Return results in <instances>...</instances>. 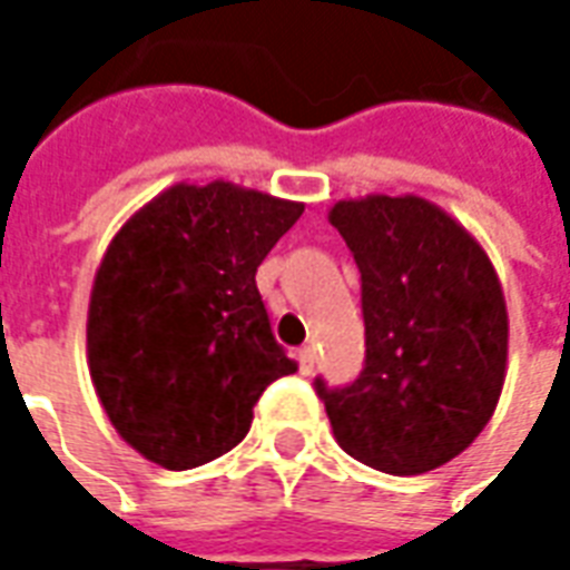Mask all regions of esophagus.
<instances>
[{
    "instance_id": "obj_1",
    "label": "esophagus",
    "mask_w": 570,
    "mask_h": 570,
    "mask_svg": "<svg viewBox=\"0 0 570 570\" xmlns=\"http://www.w3.org/2000/svg\"><path fill=\"white\" fill-rule=\"evenodd\" d=\"M314 363H317V354H314V347H311V345L298 347V370H302V375H311V372H314Z\"/></svg>"
}]
</instances>
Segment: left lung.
I'll return each mask as SVG.
<instances>
[{
  "instance_id": "left-lung-1",
  "label": "left lung",
  "mask_w": 570,
  "mask_h": 570,
  "mask_svg": "<svg viewBox=\"0 0 570 570\" xmlns=\"http://www.w3.org/2000/svg\"><path fill=\"white\" fill-rule=\"evenodd\" d=\"M330 223L360 272L363 370L314 379L338 445L366 466L419 476L489 424L507 370L498 274L449 213L421 198L338 200Z\"/></svg>"
}]
</instances>
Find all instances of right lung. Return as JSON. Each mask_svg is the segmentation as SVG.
<instances>
[{"instance_id":"1","label":"right lung","mask_w":570,"mask_h":570,"mask_svg":"<svg viewBox=\"0 0 570 570\" xmlns=\"http://www.w3.org/2000/svg\"><path fill=\"white\" fill-rule=\"evenodd\" d=\"M302 204L232 183L174 186L106 249L88 363L112 428L142 458L191 470L247 436L262 391L296 372L256 268Z\"/></svg>"}]
</instances>
